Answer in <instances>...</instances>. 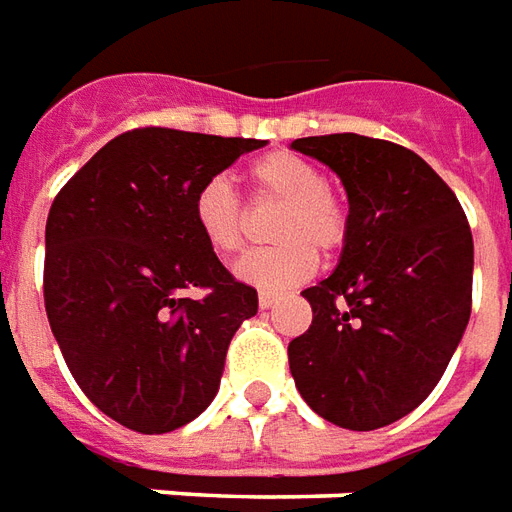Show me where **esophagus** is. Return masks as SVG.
Instances as JSON below:
<instances>
[{"label":"esophagus","instance_id":"esophagus-1","mask_svg":"<svg viewBox=\"0 0 512 512\" xmlns=\"http://www.w3.org/2000/svg\"><path fill=\"white\" fill-rule=\"evenodd\" d=\"M281 297L275 295V292H259V308H273Z\"/></svg>","mask_w":512,"mask_h":512}]
</instances>
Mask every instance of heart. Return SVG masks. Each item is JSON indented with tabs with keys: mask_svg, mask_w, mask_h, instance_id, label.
<instances>
[{
	"mask_svg": "<svg viewBox=\"0 0 512 512\" xmlns=\"http://www.w3.org/2000/svg\"><path fill=\"white\" fill-rule=\"evenodd\" d=\"M259 201L281 204L270 237L275 248L256 250L234 267L239 281L262 289H289L308 281L317 270V253H333L347 239V209L325 184V173L311 159L292 151H270L248 170ZM192 223L206 248L217 256H234L245 245L248 220L237 192L223 176L204 181L192 198Z\"/></svg>",
	"mask_w": 512,
	"mask_h": 512,
	"instance_id": "b5f03b06",
	"label": "heart"
}]
</instances>
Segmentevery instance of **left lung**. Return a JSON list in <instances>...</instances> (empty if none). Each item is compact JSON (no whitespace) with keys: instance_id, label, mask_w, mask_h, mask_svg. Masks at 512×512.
I'll return each instance as SVG.
<instances>
[{"instance_id":"1","label":"left lung","mask_w":512,"mask_h":512,"mask_svg":"<svg viewBox=\"0 0 512 512\" xmlns=\"http://www.w3.org/2000/svg\"><path fill=\"white\" fill-rule=\"evenodd\" d=\"M292 148L339 176L350 212L336 270L303 289L314 320L289 342V369L322 419L378 430L427 400L463 339L469 220L436 170L389 140L322 134Z\"/></svg>"}]
</instances>
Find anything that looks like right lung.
Listing matches in <instances>:
<instances>
[{
    "label": "right lung",
    "instance_id": "right-lung-1",
    "mask_svg": "<svg viewBox=\"0 0 512 512\" xmlns=\"http://www.w3.org/2000/svg\"><path fill=\"white\" fill-rule=\"evenodd\" d=\"M267 140L132 129L57 192L43 300L65 364L110 419L170 433L209 408L231 336L259 311L192 223L204 181ZM204 288V298L190 291Z\"/></svg>",
    "mask_w": 512,
    "mask_h": 512
}]
</instances>
